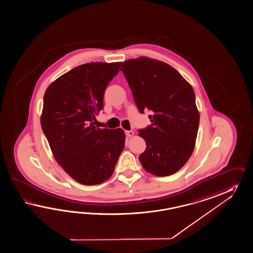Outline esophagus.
I'll use <instances>...</instances> for the list:
<instances>
[{
  "mask_svg": "<svg viewBox=\"0 0 253 253\" xmlns=\"http://www.w3.org/2000/svg\"><path fill=\"white\" fill-rule=\"evenodd\" d=\"M126 136H128V137H131V136H133V135H134V132L132 130H127V131H126Z\"/></svg>",
  "mask_w": 253,
  "mask_h": 253,
  "instance_id": "1",
  "label": "esophagus"
}]
</instances>
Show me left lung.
<instances>
[{
	"label": "left lung",
	"mask_w": 253,
	"mask_h": 253,
	"mask_svg": "<svg viewBox=\"0 0 253 253\" xmlns=\"http://www.w3.org/2000/svg\"><path fill=\"white\" fill-rule=\"evenodd\" d=\"M120 71L139 112H151V125L138 130L147 145L139 155L143 168L156 176L173 174L195 149L200 115L193 87L171 66L147 57L126 60Z\"/></svg>",
	"instance_id": "8db88e82"
}]
</instances>
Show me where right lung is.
<instances>
[{"label":"right lung","mask_w":253,"mask_h":253,"mask_svg":"<svg viewBox=\"0 0 253 253\" xmlns=\"http://www.w3.org/2000/svg\"><path fill=\"white\" fill-rule=\"evenodd\" d=\"M121 62L80 65L57 79L44 94L41 126L52 153L66 172L82 184L110 178L125 148L122 128H97L104 91Z\"/></svg>","instance_id":"right-lung-1"}]
</instances>
